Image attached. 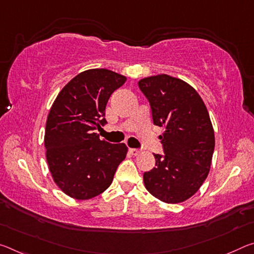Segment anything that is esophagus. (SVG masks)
Listing matches in <instances>:
<instances>
[{"instance_id":"obj_1","label":"esophagus","mask_w":254,"mask_h":254,"mask_svg":"<svg viewBox=\"0 0 254 254\" xmlns=\"http://www.w3.org/2000/svg\"><path fill=\"white\" fill-rule=\"evenodd\" d=\"M130 152H131V155L138 156L140 152H141V150H140V149H136V148H131L130 149Z\"/></svg>"}]
</instances>
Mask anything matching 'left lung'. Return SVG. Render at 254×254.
<instances>
[{
    "instance_id": "obj_1",
    "label": "left lung",
    "mask_w": 254,
    "mask_h": 254,
    "mask_svg": "<svg viewBox=\"0 0 254 254\" xmlns=\"http://www.w3.org/2000/svg\"><path fill=\"white\" fill-rule=\"evenodd\" d=\"M150 104L154 124L164 127V155L155 154L156 167L143 174L147 190L166 203L188 200L199 190L210 170L214 128L207 107L183 80L158 74L140 80Z\"/></svg>"
}]
</instances>
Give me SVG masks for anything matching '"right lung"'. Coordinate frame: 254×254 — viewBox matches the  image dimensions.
<instances>
[{"mask_svg":"<svg viewBox=\"0 0 254 254\" xmlns=\"http://www.w3.org/2000/svg\"><path fill=\"white\" fill-rule=\"evenodd\" d=\"M127 81L107 69L81 72L56 97L45 130L46 158L58 187L71 198L87 200L110 187L121 162L124 143L100 140L96 130L105 126L106 104Z\"/></svg>","mask_w":254,"mask_h":254,"instance_id":"add662e5","label":"right lung"}]
</instances>
